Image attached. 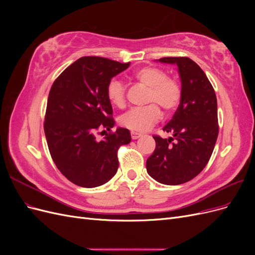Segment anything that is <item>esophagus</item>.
Returning a JSON list of instances; mask_svg holds the SVG:
<instances>
[{
    "label": "esophagus",
    "mask_w": 255,
    "mask_h": 255,
    "mask_svg": "<svg viewBox=\"0 0 255 255\" xmlns=\"http://www.w3.org/2000/svg\"><path fill=\"white\" fill-rule=\"evenodd\" d=\"M130 136H132V139H138V138H139L140 136H141V134L140 133H137V132H134V130H132V132H130Z\"/></svg>",
    "instance_id": "34e87169"
}]
</instances>
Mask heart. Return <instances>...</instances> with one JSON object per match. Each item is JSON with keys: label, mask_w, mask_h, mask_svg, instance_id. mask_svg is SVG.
I'll return each instance as SVG.
<instances>
[{"label": "heart", "mask_w": 255, "mask_h": 255, "mask_svg": "<svg viewBox=\"0 0 255 255\" xmlns=\"http://www.w3.org/2000/svg\"><path fill=\"white\" fill-rule=\"evenodd\" d=\"M133 78L138 83L149 87L146 103L142 107H134L120 117L121 126L134 132H144L160 118L159 106L165 113L173 112L179 106L182 98V88L179 82L169 78L166 71L160 68L146 66L137 69ZM106 95L110 102L121 107L126 104V87L120 81L113 79L106 88ZM159 106L157 107V105Z\"/></svg>", "instance_id": "1"}]
</instances>
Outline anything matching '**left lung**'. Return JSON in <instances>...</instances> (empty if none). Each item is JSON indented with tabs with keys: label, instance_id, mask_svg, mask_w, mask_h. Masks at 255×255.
<instances>
[{
	"label": "left lung",
	"instance_id": "8db88e82",
	"mask_svg": "<svg viewBox=\"0 0 255 255\" xmlns=\"http://www.w3.org/2000/svg\"><path fill=\"white\" fill-rule=\"evenodd\" d=\"M158 61L177 66L182 98L172 119L163 128L173 137L153 136L156 146L145 167L155 181L180 185L201 172L212 156L219 132L217 98L206 74L194 60L163 57Z\"/></svg>",
	"mask_w": 255,
	"mask_h": 255
}]
</instances>
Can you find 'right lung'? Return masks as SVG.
Returning a JSON list of instances; mask_svg holds the SVG:
<instances>
[{"mask_svg": "<svg viewBox=\"0 0 255 255\" xmlns=\"http://www.w3.org/2000/svg\"><path fill=\"white\" fill-rule=\"evenodd\" d=\"M130 63L84 56L53 83L44 117V134L58 170L81 187H98L118 170L119 146L130 141L128 128H118L98 140L99 128L115 126L106 95L110 81ZM104 132V130H103Z\"/></svg>", "mask_w": 255, "mask_h": 255, "instance_id": "obj_1", "label": "right lung"}]
</instances>
